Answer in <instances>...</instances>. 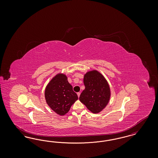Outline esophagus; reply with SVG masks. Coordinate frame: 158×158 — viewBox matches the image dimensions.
Instances as JSON below:
<instances>
[{
  "instance_id": "obj_1",
  "label": "esophagus",
  "mask_w": 158,
  "mask_h": 158,
  "mask_svg": "<svg viewBox=\"0 0 158 158\" xmlns=\"http://www.w3.org/2000/svg\"><path fill=\"white\" fill-rule=\"evenodd\" d=\"M77 95L78 97H80V95H81V93H80V92H77Z\"/></svg>"
}]
</instances>
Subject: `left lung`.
<instances>
[{
	"label": "left lung",
	"mask_w": 158,
	"mask_h": 158,
	"mask_svg": "<svg viewBox=\"0 0 158 158\" xmlns=\"http://www.w3.org/2000/svg\"><path fill=\"white\" fill-rule=\"evenodd\" d=\"M83 83L85 89L81 93L79 100L94 114L101 112L109 102L111 91L104 76L94 70L85 74Z\"/></svg>",
	"instance_id": "obj_1"
}]
</instances>
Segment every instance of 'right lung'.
<instances>
[{
  "mask_svg": "<svg viewBox=\"0 0 158 158\" xmlns=\"http://www.w3.org/2000/svg\"><path fill=\"white\" fill-rule=\"evenodd\" d=\"M47 104L56 113L60 115L68 113L78 97L73 90L64 74L58 73L53 77L45 89Z\"/></svg>",
  "mask_w": 158,
  "mask_h": 158,
  "instance_id": "1",
  "label": "right lung"
}]
</instances>
